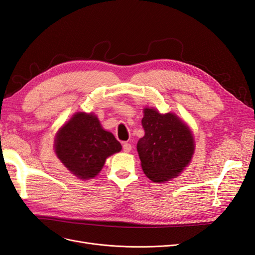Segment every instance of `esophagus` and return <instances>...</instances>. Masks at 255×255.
I'll return each mask as SVG.
<instances>
[{
	"label": "esophagus",
	"mask_w": 255,
	"mask_h": 255,
	"mask_svg": "<svg viewBox=\"0 0 255 255\" xmlns=\"http://www.w3.org/2000/svg\"><path fill=\"white\" fill-rule=\"evenodd\" d=\"M122 148H123V151L128 153V152H129L130 150H132V144L128 143V142H125V143H123V145H122Z\"/></svg>",
	"instance_id": "1"
}]
</instances>
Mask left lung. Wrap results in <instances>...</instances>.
<instances>
[{
  "label": "left lung",
  "instance_id": "1",
  "mask_svg": "<svg viewBox=\"0 0 255 255\" xmlns=\"http://www.w3.org/2000/svg\"><path fill=\"white\" fill-rule=\"evenodd\" d=\"M141 125L144 136L138 140L137 152L144 174L156 183L179 175L195 151L188 126L172 113L163 115L149 107L143 110Z\"/></svg>",
  "mask_w": 255,
  "mask_h": 255
}]
</instances>
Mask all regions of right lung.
Returning <instances> with one entry per match:
<instances>
[{
	"label": "right lung",
	"instance_id": "obj_1",
	"mask_svg": "<svg viewBox=\"0 0 255 255\" xmlns=\"http://www.w3.org/2000/svg\"><path fill=\"white\" fill-rule=\"evenodd\" d=\"M54 148L65 167L82 180L95 177L106 158L120 152L122 146L105 130L96 115L76 113L59 128Z\"/></svg>",
	"mask_w": 255,
	"mask_h": 255
}]
</instances>
